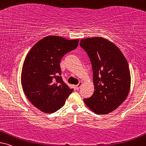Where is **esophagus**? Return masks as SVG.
I'll use <instances>...</instances> for the list:
<instances>
[{"label":"esophagus","instance_id":"34e87169","mask_svg":"<svg viewBox=\"0 0 146 146\" xmlns=\"http://www.w3.org/2000/svg\"><path fill=\"white\" fill-rule=\"evenodd\" d=\"M82 82H80L78 83V84L76 85V88L77 90H78L79 88H80L81 87V86H82Z\"/></svg>","mask_w":146,"mask_h":146}]
</instances>
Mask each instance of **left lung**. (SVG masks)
<instances>
[{"mask_svg": "<svg viewBox=\"0 0 146 146\" xmlns=\"http://www.w3.org/2000/svg\"><path fill=\"white\" fill-rule=\"evenodd\" d=\"M80 45L90 58L94 86L93 94L84 98V103L96 114L112 112L123 103L129 92L127 61L116 45L102 37L82 39Z\"/></svg>", "mask_w": 146, "mask_h": 146, "instance_id": "left-lung-1", "label": "left lung"}]
</instances>
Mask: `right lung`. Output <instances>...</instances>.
Listing matches in <instances>:
<instances>
[{"instance_id": "add662e5", "label": "right lung", "mask_w": 146, "mask_h": 146, "mask_svg": "<svg viewBox=\"0 0 146 146\" xmlns=\"http://www.w3.org/2000/svg\"><path fill=\"white\" fill-rule=\"evenodd\" d=\"M78 42V39L48 36L35 43L26 56L21 72L23 90L29 101L43 112H56L72 92L61 76L60 63Z\"/></svg>"}]
</instances>
